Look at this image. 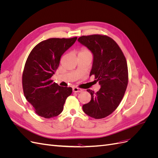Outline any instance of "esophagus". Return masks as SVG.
<instances>
[{
  "label": "esophagus",
  "mask_w": 158,
  "mask_h": 158,
  "mask_svg": "<svg viewBox=\"0 0 158 158\" xmlns=\"http://www.w3.org/2000/svg\"><path fill=\"white\" fill-rule=\"evenodd\" d=\"M73 90L74 92H76V93H79V92H82V89L78 88H76V87H74L73 88Z\"/></svg>",
  "instance_id": "esophagus-1"
}]
</instances>
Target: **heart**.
<instances>
[{
	"instance_id": "heart-1",
	"label": "heart",
	"mask_w": 158,
	"mask_h": 158,
	"mask_svg": "<svg viewBox=\"0 0 158 158\" xmlns=\"http://www.w3.org/2000/svg\"><path fill=\"white\" fill-rule=\"evenodd\" d=\"M78 55H92V53H91L90 51L87 49V48H85V47H83V48L81 49V50L79 52V54Z\"/></svg>"
}]
</instances>
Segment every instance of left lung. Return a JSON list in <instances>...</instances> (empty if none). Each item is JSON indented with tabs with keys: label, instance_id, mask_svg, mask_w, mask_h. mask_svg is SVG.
Returning a JSON list of instances; mask_svg holds the SVG:
<instances>
[{
	"label": "left lung",
	"instance_id": "8db88e82",
	"mask_svg": "<svg viewBox=\"0 0 158 158\" xmlns=\"http://www.w3.org/2000/svg\"><path fill=\"white\" fill-rule=\"evenodd\" d=\"M78 41L94 55L90 76L94 75L101 88L97 92L87 89L90 102L82 106L88 116L103 118L111 114L120 104L128 82L127 60L112 38L106 35H82Z\"/></svg>",
	"mask_w": 158,
	"mask_h": 158
}]
</instances>
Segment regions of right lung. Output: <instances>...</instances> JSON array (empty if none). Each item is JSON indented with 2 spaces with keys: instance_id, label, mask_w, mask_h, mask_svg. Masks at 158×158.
Masks as SVG:
<instances>
[{
  "instance_id": "obj_1",
  "label": "right lung",
  "mask_w": 158,
  "mask_h": 158,
  "mask_svg": "<svg viewBox=\"0 0 158 158\" xmlns=\"http://www.w3.org/2000/svg\"><path fill=\"white\" fill-rule=\"evenodd\" d=\"M77 40L50 38L39 43L30 52L22 74V88L27 101L38 115L50 118L63 111L72 88L61 87L52 82L61 56Z\"/></svg>"
}]
</instances>
